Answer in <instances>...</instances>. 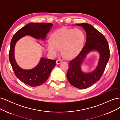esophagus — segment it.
<instances>
[{"label":"esophagus","instance_id":"obj_1","mask_svg":"<svg viewBox=\"0 0 120 120\" xmlns=\"http://www.w3.org/2000/svg\"><path fill=\"white\" fill-rule=\"evenodd\" d=\"M61 62H62V60H57L56 61V64H60Z\"/></svg>","mask_w":120,"mask_h":120}]
</instances>
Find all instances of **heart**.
Returning <instances> with one entry per match:
<instances>
[{
  "instance_id": "1",
  "label": "heart",
  "mask_w": 120,
  "mask_h": 120,
  "mask_svg": "<svg viewBox=\"0 0 120 120\" xmlns=\"http://www.w3.org/2000/svg\"><path fill=\"white\" fill-rule=\"evenodd\" d=\"M83 41V35L80 30L61 29L52 34L51 41L46 43V48L52 56H56L61 49L64 56L72 58L79 52Z\"/></svg>"
}]
</instances>
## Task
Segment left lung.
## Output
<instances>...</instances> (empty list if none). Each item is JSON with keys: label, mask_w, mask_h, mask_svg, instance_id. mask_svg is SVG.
I'll return each mask as SVG.
<instances>
[{"label": "left lung", "mask_w": 120, "mask_h": 120, "mask_svg": "<svg viewBox=\"0 0 120 120\" xmlns=\"http://www.w3.org/2000/svg\"><path fill=\"white\" fill-rule=\"evenodd\" d=\"M82 26L86 34L85 45L78 55L70 61L67 74L68 81L75 88L85 89L92 86L101 77L110 58V49L104 35L92 25L88 23L75 24ZM96 50L100 54L99 64L96 70L90 74H84L80 65L86 54L91 50Z\"/></svg>", "instance_id": "left-lung-1"}]
</instances>
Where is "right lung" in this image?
<instances>
[{"instance_id":"1","label":"right lung","mask_w":120,"mask_h":120,"mask_svg":"<svg viewBox=\"0 0 120 120\" xmlns=\"http://www.w3.org/2000/svg\"><path fill=\"white\" fill-rule=\"evenodd\" d=\"M50 23H30L21 28L14 34L10 42L9 59L14 74L20 81L31 86L42 85L48 79L52 68L56 65V60L41 58L38 66L30 70L19 68L14 59V47L18 40L26 35L35 38H45L52 26Z\"/></svg>"}]
</instances>
